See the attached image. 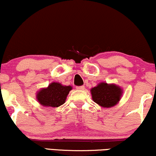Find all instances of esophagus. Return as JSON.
<instances>
[{
	"instance_id": "esophagus-1",
	"label": "esophagus",
	"mask_w": 156,
	"mask_h": 156,
	"mask_svg": "<svg viewBox=\"0 0 156 156\" xmlns=\"http://www.w3.org/2000/svg\"><path fill=\"white\" fill-rule=\"evenodd\" d=\"M76 89H78V90H83L85 89V87L84 86H80V87H77Z\"/></svg>"
}]
</instances>
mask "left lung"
Here are the masks:
<instances>
[{
  "label": "left lung",
  "mask_w": 156,
  "mask_h": 156,
  "mask_svg": "<svg viewBox=\"0 0 156 156\" xmlns=\"http://www.w3.org/2000/svg\"><path fill=\"white\" fill-rule=\"evenodd\" d=\"M93 101L103 108H110L117 105L122 94V89L115 84L102 82L91 89Z\"/></svg>",
  "instance_id": "1"
}]
</instances>
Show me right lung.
<instances>
[{
	"mask_svg": "<svg viewBox=\"0 0 156 156\" xmlns=\"http://www.w3.org/2000/svg\"><path fill=\"white\" fill-rule=\"evenodd\" d=\"M71 86H64L58 82L50 83L47 88H43L37 94V99L41 105L46 107H58L65 103Z\"/></svg>",
	"mask_w": 156,
	"mask_h": 156,
	"instance_id": "right-lung-1",
	"label": "right lung"
}]
</instances>
